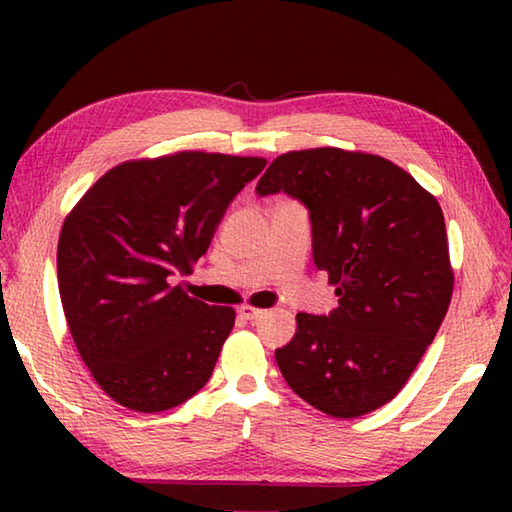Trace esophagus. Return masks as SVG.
Instances as JSON below:
<instances>
[{"instance_id":"34e87169","label":"esophagus","mask_w":512,"mask_h":512,"mask_svg":"<svg viewBox=\"0 0 512 512\" xmlns=\"http://www.w3.org/2000/svg\"><path fill=\"white\" fill-rule=\"evenodd\" d=\"M239 314L244 316L246 320H259V318L266 314V311L264 309H257V307H250V305H244V307L239 309Z\"/></svg>"}]
</instances>
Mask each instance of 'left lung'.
Listing matches in <instances>:
<instances>
[{"instance_id": "left-lung-1", "label": "left lung", "mask_w": 512, "mask_h": 512, "mask_svg": "<svg viewBox=\"0 0 512 512\" xmlns=\"http://www.w3.org/2000/svg\"><path fill=\"white\" fill-rule=\"evenodd\" d=\"M255 192H282L307 207L314 264L339 296L327 316H296L293 339L275 350L282 377L332 418L391 402L452 300L438 201L397 164L343 149L284 153Z\"/></svg>"}]
</instances>
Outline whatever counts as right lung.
I'll return each mask as SVG.
<instances>
[{
  "instance_id": "add662e5",
  "label": "right lung",
  "mask_w": 512,
  "mask_h": 512,
  "mask_svg": "<svg viewBox=\"0 0 512 512\" xmlns=\"http://www.w3.org/2000/svg\"><path fill=\"white\" fill-rule=\"evenodd\" d=\"M262 158L183 151L124 162L63 223L58 291L92 377L140 413L173 409L212 377L235 309L171 287L210 248L228 205Z\"/></svg>"
}]
</instances>
